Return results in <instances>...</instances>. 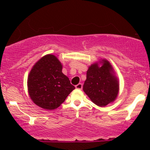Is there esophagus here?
Masks as SVG:
<instances>
[{"instance_id":"obj_1","label":"esophagus","mask_w":150,"mask_h":150,"mask_svg":"<svg viewBox=\"0 0 150 150\" xmlns=\"http://www.w3.org/2000/svg\"><path fill=\"white\" fill-rule=\"evenodd\" d=\"M76 88L77 89H83V84L82 83L78 84V85H76Z\"/></svg>"}]
</instances>
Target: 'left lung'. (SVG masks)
I'll return each mask as SVG.
<instances>
[{
  "mask_svg": "<svg viewBox=\"0 0 150 150\" xmlns=\"http://www.w3.org/2000/svg\"><path fill=\"white\" fill-rule=\"evenodd\" d=\"M102 61V67L94 63L89 67L83 85L85 93L94 104L100 106L114 101L119 91L118 81L111 73V65L106 60Z\"/></svg>",
  "mask_w": 150,
  "mask_h": 150,
  "instance_id": "1",
  "label": "left lung"
}]
</instances>
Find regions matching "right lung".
<instances>
[{"label": "right lung", "mask_w": 150, "mask_h": 150, "mask_svg": "<svg viewBox=\"0 0 150 150\" xmlns=\"http://www.w3.org/2000/svg\"><path fill=\"white\" fill-rule=\"evenodd\" d=\"M75 89L62 73V65L52 54L42 57L28 75L30 97L37 105L47 110L58 108Z\"/></svg>", "instance_id": "add662e5"}]
</instances>
